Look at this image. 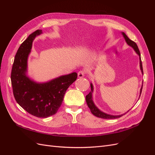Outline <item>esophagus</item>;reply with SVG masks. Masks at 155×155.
<instances>
[{"instance_id": "esophagus-1", "label": "esophagus", "mask_w": 155, "mask_h": 155, "mask_svg": "<svg viewBox=\"0 0 155 155\" xmlns=\"http://www.w3.org/2000/svg\"><path fill=\"white\" fill-rule=\"evenodd\" d=\"M85 72L83 71V70H81V71H79L78 73V78H83L84 76H85Z\"/></svg>"}]
</instances>
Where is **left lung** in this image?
<instances>
[{"label":"left lung","mask_w":155,"mask_h":155,"mask_svg":"<svg viewBox=\"0 0 155 155\" xmlns=\"http://www.w3.org/2000/svg\"><path fill=\"white\" fill-rule=\"evenodd\" d=\"M121 34H122L124 39L126 41L127 44L128 45H129L130 46L132 47L134 51L137 52V54L139 55V58H140V70H141L142 73L143 74V68H142V61H141V57H140V50L138 49V47L137 45L136 44L135 42L131 41L129 37L127 36V35L125 34L124 32H121ZM142 87L143 85L141 87V89H140V95H141V93H142ZM91 91L89 92L88 94H87L86 96V101H87V104L88 107H89V109H90L92 114H94V116H96V117H98V118H104V119H115V118H120L121 116H122L124 114H121V115H117V116H114V115H110V114H108L105 113V112L101 111L95 105L93 101V99H92V93H93V85L91 83ZM129 111V110H128ZM127 111V112H128Z\"/></svg>","instance_id":"left-lung-1"}]
</instances>
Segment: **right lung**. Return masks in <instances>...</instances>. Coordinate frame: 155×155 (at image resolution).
Listing matches in <instances>:
<instances>
[{"label": "right lung", "instance_id": "1", "mask_svg": "<svg viewBox=\"0 0 155 155\" xmlns=\"http://www.w3.org/2000/svg\"><path fill=\"white\" fill-rule=\"evenodd\" d=\"M42 33L41 30L33 32L21 45L14 59L11 81L17 104L33 116L47 118L58 112L66 91L76 80L78 74L73 72L46 83L35 82L27 76L28 58L32 43Z\"/></svg>", "mask_w": 155, "mask_h": 155}]
</instances>
